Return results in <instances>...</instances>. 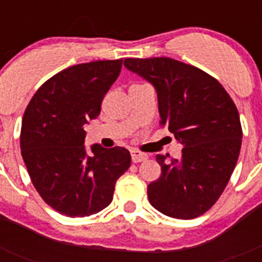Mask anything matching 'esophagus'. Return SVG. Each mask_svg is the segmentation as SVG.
Returning a JSON list of instances; mask_svg holds the SVG:
<instances>
[{
	"instance_id": "34e87169",
	"label": "esophagus",
	"mask_w": 262,
	"mask_h": 262,
	"mask_svg": "<svg viewBox=\"0 0 262 262\" xmlns=\"http://www.w3.org/2000/svg\"><path fill=\"white\" fill-rule=\"evenodd\" d=\"M148 159V156L145 154H142V152L138 151H131V160L133 163H142V161H145Z\"/></svg>"
}]
</instances>
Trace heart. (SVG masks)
Wrapping results in <instances>:
<instances>
[{
    "label": "heart",
    "mask_w": 262,
    "mask_h": 262,
    "mask_svg": "<svg viewBox=\"0 0 262 262\" xmlns=\"http://www.w3.org/2000/svg\"><path fill=\"white\" fill-rule=\"evenodd\" d=\"M134 86H140V85H139V84H135V85H133V86H131V88H134Z\"/></svg>",
    "instance_id": "1"
}]
</instances>
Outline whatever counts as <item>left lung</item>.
I'll return each mask as SVG.
<instances>
[{
	"label": "left lung",
	"mask_w": 262,
	"mask_h": 262,
	"mask_svg": "<svg viewBox=\"0 0 262 262\" xmlns=\"http://www.w3.org/2000/svg\"><path fill=\"white\" fill-rule=\"evenodd\" d=\"M124 67L154 85L160 124L184 145L181 159L156 155L161 176L148 185V200L176 219L205 214L239 159L243 129L232 98L209 73L170 57L124 59Z\"/></svg>",
	"instance_id": "obj_1"
}]
</instances>
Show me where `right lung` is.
Listing matches in <instances>:
<instances>
[{"instance_id":"1","label":"right lung","mask_w":262,"mask_h":262,"mask_svg":"<svg viewBox=\"0 0 262 262\" xmlns=\"http://www.w3.org/2000/svg\"><path fill=\"white\" fill-rule=\"evenodd\" d=\"M123 59L69 67L41 85L27 105L20 149L31 182L48 206L62 215L97 214L113 201L117 180L131 165L126 148L85 149V124L101 113L103 97Z\"/></svg>"}]
</instances>
